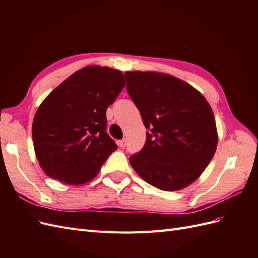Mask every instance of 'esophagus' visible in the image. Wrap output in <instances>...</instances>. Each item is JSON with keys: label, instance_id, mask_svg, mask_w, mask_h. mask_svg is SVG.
<instances>
[{"label": "esophagus", "instance_id": "34e87169", "mask_svg": "<svg viewBox=\"0 0 258 258\" xmlns=\"http://www.w3.org/2000/svg\"><path fill=\"white\" fill-rule=\"evenodd\" d=\"M126 139H122V140H120V141H118V146L119 147H121V148H123L124 146H126Z\"/></svg>", "mask_w": 258, "mask_h": 258}]
</instances>
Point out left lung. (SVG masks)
<instances>
[{"label": "left lung", "mask_w": 258, "mask_h": 258, "mask_svg": "<svg viewBox=\"0 0 258 258\" xmlns=\"http://www.w3.org/2000/svg\"><path fill=\"white\" fill-rule=\"evenodd\" d=\"M124 77L147 129L143 148L129 158L131 167L161 190L188 186L216 151L212 108L198 90L172 75L134 71Z\"/></svg>", "instance_id": "obj_1"}]
</instances>
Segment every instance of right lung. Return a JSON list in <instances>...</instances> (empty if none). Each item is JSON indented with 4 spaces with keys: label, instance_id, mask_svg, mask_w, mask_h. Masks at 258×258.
<instances>
[{
    "label": "right lung",
    "instance_id": "1",
    "mask_svg": "<svg viewBox=\"0 0 258 258\" xmlns=\"http://www.w3.org/2000/svg\"><path fill=\"white\" fill-rule=\"evenodd\" d=\"M124 85L118 70L90 66L49 93L32 124L36 158L46 174L82 185L99 173L117 148L106 134V110Z\"/></svg>",
    "mask_w": 258,
    "mask_h": 258
}]
</instances>
